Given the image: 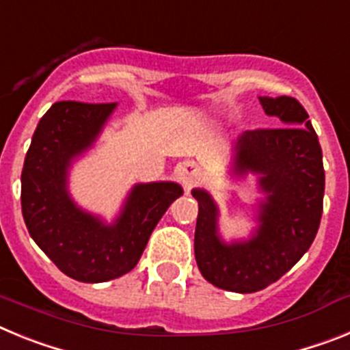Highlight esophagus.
<instances>
[{
    "mask_svg": "<svg viewBox=\"0 0 350 350\" xmlns=\"http://www.w3.org/2000/svg\"><path fill=\"white\" fill-rule=\"evenodd\" d=\"M180 182L185 189H191L200 182V170L194 163H185L180 168Z\"/></svg>",
    "mask_w": 350,
    "mask_h": 350,
    "instance_id": "obj_1",
    "label": "esophagus"
}]
</instances>
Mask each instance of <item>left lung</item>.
Wrapping results in <instances>:
<instances>
[{"mask_svg":"<svg viewBox=\"0 0 350 350\" xmlns=\"http://www.w3.org/2000/svg\"><path fill=\"white\" fill-rule=\"evenodd\" d=\"M259 103L282 128L245 131L233 145L234 175L256 173L267 194L249 240L226 243L215 202L206 191L193 189L198 268L210 284L233 293H256L277 282L310 249L323 215V150L307 110L289 96H262Z\"/></svg>","mask_w":350,"mask_h":350,"instance_id":"1","label":"left lung"}]
</instances>
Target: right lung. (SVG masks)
Masks as SVG:
<instances>
[{"label": "right lung", "instance_id": "1", "mask_svg": "<svg viewBox=\"0 0 350 350\" xmlns=\"http://www.w3.org/2000/svg\"><path fill=\"white\" fill-rule=\"evenodd\" d=\"M116 103L57 101L40 119L21 175L24 222L36 245L71 279L107 282L137 267L163 213L178 196L175 182L137 184L119 217L105 224L75 205L68 172L92 147Z\"/></svg>", "mask_w": 350, "mask_h": 350}]
</instances>
